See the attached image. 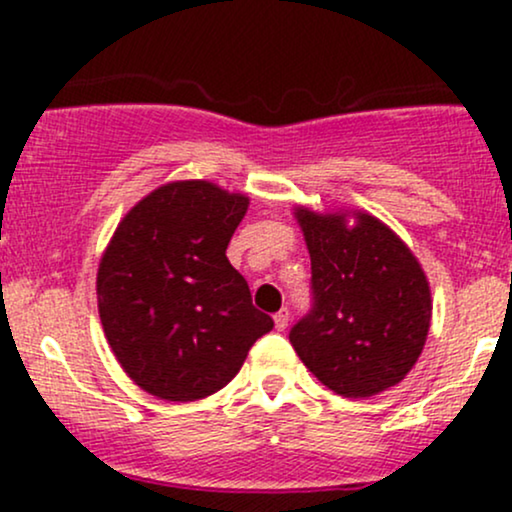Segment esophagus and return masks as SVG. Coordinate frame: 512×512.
<instances>
[{
  "label": "esophagus",
  "mask_w": 512,
  "mask_h": 512,
  "mask_svg": "<svg viewBox=\"0 0 512 512\" xmlns=\"http://www.w3.org/2000/svg\"><path fill=\"white\" fill-rule=\"evenodd\" d=\"M274 327H276V330H279V332H284L286 330V327H289V310H279V313H276L274 315Z\"/></svg>",
  "instance_id": "1"
}]
</instances>
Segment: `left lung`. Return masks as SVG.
<instances>
[{
    "mask_svg": "<svg viewBox=\"0 0 512 512\" xmlns=\"http://www.w3.org/2000/svg\"><path fill=\"white\" fill-rule=\"evenodd\" d=\"M293 214L313 269V308L289 334L298 358L342 397H373L402 383L424 351L433 313L419 260L363 211Z\"/></svg>",
    "mask_w": 512,
    "mask_h": 512,
    "instance_id": "obj_1",
    "label": "left lung"
}]
</instances>
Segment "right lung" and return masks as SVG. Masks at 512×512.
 Instances as JSON below:
<instances>
[{"instance_id":"right-lung-1","label":"right lung","mask_w":512,"mask_h":512,"mask_svg":"<svg viewBox=\"0 0 512 512\" xmlns=\"http://www.w3.org/2000/svg\"><path fill=\"white\" fill-rule=\"evenodd\" d=\"M248 204L214 182L178 180L149 192L115 228L98 264V313L122 370L149 395H214L274 327L226 257Z\"/></svg>"}]
</instances>
